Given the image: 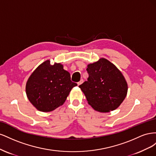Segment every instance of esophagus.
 I'll return each mask as SVG.
<instances>
[{"mask_svg":"<svg viewBox=\"0 0 156 156\" xmlns=\"http://www.w3.org/2000/svg\"><path fill=\"white\" fill-rule=\"evenodd\" d=\"M83 79H81V81H80L79 83H77V84H78V86H79V85H81V84L83 83Z\"/></svg>","mask_w":156,"mask_h":156,"instance_id":"1","label":"esophagus"}]
</instances>
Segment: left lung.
<instances>
[{
	"mask_svg": "<svg viewBox=\"0 0 156 156\" xmlns=\"http://www.w3.org/2000/svg\"><path fill=\"white\" fill-rule=\"evenodd\" d=\"M88 78L79 87L88 104L100 112L114 111L123 102L127 93L125 77L115 64L106 58L87 66Z\"/></svg>",
	"mask_w": 156,
	"mask_h": 156,
	"instance_id": "obj_1",
	"label": "left lung"
}]
</instances>
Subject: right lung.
Listing matches in <instances>:
<instances>
[{
    "label": "right lung",
    "instance_id": "obj_1",
    "mask_svg": "<svg viewBox=\"0 0 156 156\" xmlns=\"http://www.w3.org/2000/svg\"><path fill=\"white\" fill-rule=\"evenodd\" d=\"M77 84L71 81L70 74L60 63H41L30 75L26 84V94L37 110L51 112L62 105L69 94Z\"/></svg>",
    "mask_w": 156,
    "mask_h": 156
}]
</instances>
